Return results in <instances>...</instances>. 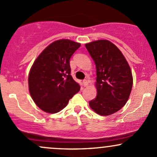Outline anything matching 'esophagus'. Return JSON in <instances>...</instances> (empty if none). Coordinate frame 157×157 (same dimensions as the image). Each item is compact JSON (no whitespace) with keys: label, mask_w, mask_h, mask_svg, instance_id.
Segmentation results:
<instances>
[{"label":"esophagus","mask_w":157,"mask_h":157,"mask_svg":"<svg viewBox=\"0 0 157 157\" xmlns=\"http://www.w3.org/2000/svg\"><path fill=\"white\" fill-rule=\"evenodd\" d=\"M82 84H83V86L86 87V86H87L88 84H89V81L86 80V79H85V80H82Z\"/></svg>","instance_id":"esophagus-1"}]
</instances>
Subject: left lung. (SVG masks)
<instances>
[{
  "mask_svg": "<svg viewBox=\"0 0 157 157\" xmlns=\"http://www.w3.org/2000/svg\"><path fill=\"white\" fill-rule=\"evenodd\" d=\"M96 65L97 97L89 102L91 109L102 116L120 110L128 100L133 77L130 66L120 50L107 40L86 44Z\"/></svg>",
  "mask_w": 157,
  "mask_h": 157,
  "instance_id": "8db88e82",
  "label": "left lung"
}]
</instances>
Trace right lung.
Listing matches in <instances>:
<instances>
[{
	"label": "right lung",
	"instance_id": "1",
	"mask_svg": "<svg viewBox=\"0 0 157 157\" xmlns=\"http://www.w3.org/2000/svg\"><path fill=\"white\" fill-rule=\"evenodd\" d=\"M80 44L70 40L53 42L36 59L29 75V89L34 102L47 113H57L80 91L71 75L70 58Z\"/></svg>",
	"mask_w": 157,
	"mask_h": 157
}]
</instances>
